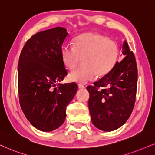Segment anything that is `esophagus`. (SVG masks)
I'll return each instance as SVG.
<instances>
[{
  "mask_svg": "<svg viewBox=\"0 0 155 155\" xmlns=\"http://www.w3.org/2000/svg\"><path fill=\"white\" fill-rule=\"evenodd\" d=\"M78 87H79L80 89H84L85 87L83 85H81V84H79V85H78Z\"/></svg>",
  "mask_w": 155,
  "mask_h": 155,
  "instance_id": "34e87169",
  "label": "esophagus"
}]
</instances>
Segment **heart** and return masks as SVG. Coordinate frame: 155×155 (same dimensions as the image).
<instances>
[{
	"label": "heart",
	"mask_w": 155,
	"mask_h": 155,
	"mask_svg": "<svg viewBox=\"0 0 155 155\" xmlns=\"http://www.w3.org/2000/svg\"><path fill=\"white\" fill-rule=\"evenodd\" d=\"M61 57L67 68L72 70L83 58V65L69 74L70 81L86 83L95 78L104 77L114 70L119 57V47L106 36L89 32L74 40V45L62 47Z\"/></svg>",
	"instance_id": "heart-1"
}]
</instances>
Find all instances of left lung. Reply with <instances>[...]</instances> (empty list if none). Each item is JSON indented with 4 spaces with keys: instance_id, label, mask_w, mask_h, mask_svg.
Instances as JSON below:
<instances>
[{
    "instance_id": "obj_1",
    "label": "left lung",
    "mask_w": 155,
    "mask_h": 155,
    "mask_svg": "<svg viewBox=\"0 0 155 155\" xmlns=\"http://www.w3.org/2000/svg\"><path fill=\"white\" fill-rule=\"evenodd\" d=\"M124 59L110 73L94 85H89L88 107L95 127L111 131L121 127L130 116L136 101L137 66L134 54L127 41L122 46ZM99 87H102L98 90Z\"/></svg>"
}]
</instances>
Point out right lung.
Returning a JSON list of instances; mask_svg holds the SVG:
<instances>
[{
    "instance_id": "right-lung-1",
    "label": "right lung",
    "mask_w": 155,
    "mask_h": 155,
    "mask_svg": "<svg viewBox=\"0 0 155 155\" xmlns=\"http://www.w3.org/2000/svg\"><path fill=\"white\" fill-rule=\"evenodd\" d=\"M68 34L62 27L39 32L26 41L19 57V103L28 121L40 131H51L62 125L78 91L75 83L56 85L68 74L61 57Z\"/></svg>"
}]
</instances>
